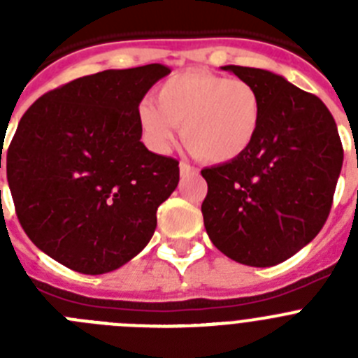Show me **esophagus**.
I'll return each mask as SVG.
<instances>
[{
	"label": "esophagus",
	"instance_id": "esophagus-1",
	"mask_svg": "<svg viewBox=\"0 0 358 358\" xmlns=\"http://www.w3.org/2000/svg\"><path fill=\"white\" fill-rule=\"evenodd\" d=\"M179 172H181L182 177H186V176H189V173H197V169H195V166H192V164L185 163V161H181V163H179Z\"/></svg>",
	"mask_w": 358,
	"mask_h": 358
}]
</instances>
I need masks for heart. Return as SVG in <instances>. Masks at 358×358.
<instances>
[{"instance_id": "obj_1", "label": "heart", "mask_w": 358, "mask_h": 358, "mask_svg": "<svg viewBox=\"0 0 358 358\" xmlns=\"http://www.w3.org/2000/svg\"><path fill=\"white\" fill-rule=\"evenodd\" d=\"M157 106L143 100L138 122L145 141L166 152L182 125V140L201 159L227 163L240 157L256 140L264 116L260 91L243 78L210 71H185L163 82Z\"/></svg>"}]
</instances>
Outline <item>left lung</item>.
<instances>
[{
    "instance_id": "8db88e82",
    "label": "left lung",
    "mask_w": 358,
    "mask_h": 358,
    "mask_svg": "<svg viewBox=\"0 0 358 358\" xmlns=\"http://www.w3.org/2000/svg\"><path fill=\"white\" fill-rule=\"evenodd\" d=\"M264 100L256 140L242 156L202 170V217L220 252L251 267L289 260L327 222L343 169V143L328 107L267 69L224 66Z\"/></svg>"
}]
</instances>
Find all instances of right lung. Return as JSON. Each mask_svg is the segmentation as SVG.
<instances>
[{"label":"right lung","mask_w":358,"mask_h":358,"mask_svg":"<svg viewBox=\"0 0 358 358\" xmlns=\"http://www.w3.org/2000/svg\"><path fill=\"white\" fill-rule=\"evenodd\" d=\"M169 73L147 64L80 77L43 94L19 122L5 156L15 215L59 264L110 273L150 242L179 161L141 143L138 106Z\"/></svg>","instance_id":"right-lung-1"}]
</instances>
